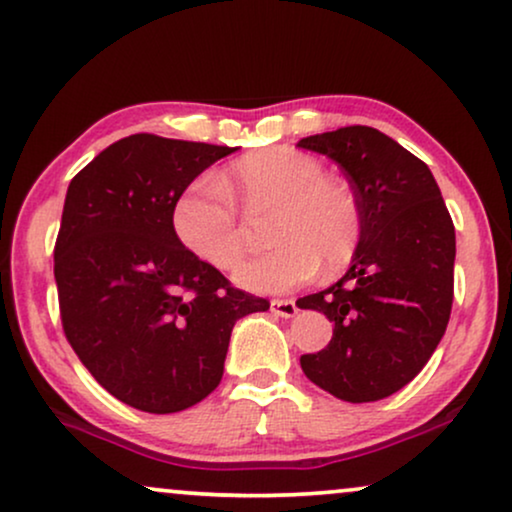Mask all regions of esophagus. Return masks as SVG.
I'll list each match as a JSON object with an SVG mask.
<instances>
[{"instance_id": "1", "label": "esophagus", "mask_w": 512, "mask_h": 512, "mask_svg": "<svg viewBox=\"0 0 512 512\" xmlns=\"http://www.w3.org/2000/svg\"><path fill=\"white\" fill-rule=\"evenodd\" d=\"M270 310L280 317H294L296 315V303L291 298H272Z\"/></svg>"}]
</instances>
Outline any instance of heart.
<instances>
[{
    "instance_id": "1",
    "label": "heart",
    "mask_w": 512,
    "mask_h": 512,
    "mask_svg": "<svg viewBox=\"0 0 512 512\" xmlns=\"http://www.w3.org/2000/svg\"><path fill=\"white\" fill-rule=\"evenodd\" d=\"M235 197L249 211L275 209L270 237L280 242L235 272L242 287L284 294L315 277L320 261L338 270L355 256L362 237L355 190L301 150L270 148L240 159L225 181L199 176L176 199V237L199 261L230 270L247 254L249 230Z\"/></svg>"
}]
</instances>
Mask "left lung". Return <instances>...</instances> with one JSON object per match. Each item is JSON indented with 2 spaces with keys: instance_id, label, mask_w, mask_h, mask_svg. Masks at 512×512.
<instances>
[{
  "instance_id": "left-lung-1",
  "label": "left lung",
  "mask_w": 512,
  "mask_h": 512,
  "mask_svg": "<svg viewBox=\"0 0 512 512\" xmlns=\"http://www.w3.org/2000/svg\"><path fill=\"white\" fill-rule=\"evenodd\" d=\"M298 148L334 159L362 207L350 270L296 301L334 322L327 348L301 355L303 374L338 400H383L426 367L449 324L454 221L428 164L378 129L343 126Z\"/></svg>"
}]
</instances>
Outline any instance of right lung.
<instances>
[{
  "mask_svg": "<svg viewBox=\"0 0 512 512\" xmlns=\"http://www.w3.org/2000/svg\"><path fill=\"white\" fill-rule=\"evenodd\" d=\"M235 148L134 134L70 181L53 247L68 343L129 407L174 414L223 378L235 322L270 308L183 247L181 192Z\"/></svg>",
  "mask_w": 512,
  "mask_h": 512,
  "instance_id": "add662e5",
  "label": "right lung"
}]
</instances>
